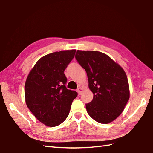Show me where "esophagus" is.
Listing matches in <instances>:
<instances>
[{"instance_id": "1", "label": "esophagus", "mask_w": 153, "mask_h": 153, "mask_svg": "<svg viewBox=\"0 0 153 153\" xmlns=\"http://www.w3.org/2000/svg\"><path fill=\"white\" fill-rule=\"evenodd\" d=\"M83 91V88H82V87H79L78 89H77V92H78V93L79 94V95H81L82 94Z\"/></svg>"}]
</instances>
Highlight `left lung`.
Returning a JSON list of instances; mask_svg holds the SVG:
<instances>
[{"label":"left lung","instance_id":"obj_1","mask_svg":"<svg viewBox=\"0 0 153 153\" xmlns=\"http://www.w3.org/2000/svg\"><path fill=\"white\" fill-rule=\"evenodd\" d=\"M76 58L85 70L92 101L87 112L100 123H108L121 114L129 99L128 77L123 68L108 55L99 51H77Z\"/></svg>","mask_w":153,"mask_h":153}]
</instances>
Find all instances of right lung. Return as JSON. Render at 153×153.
Instances as JSON below:
<instances>
[{
  "instance_id": "add662e5",
  "label": "right lung",
  "mask_w": 153,
  "mask_h": 153,
  "mask_svg": "<svg viewBox=\"0 0 153 153\" xmlns=\"http://www.w3.org/2000/svg\"><path fill=\"white\" fill-rule=\"evenodd\" d=\"M76 50L61 51L41 58L29 73L25 83L27 106L39 121L49 127L61 124L69 114L77 96L66 88L64 74Z\"/></svg>"
}]
</instances>
